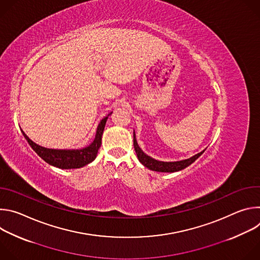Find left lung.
<instances>
[{"mask_svg":"<svg viewBox=\"0 0 260 260\" xmlns=\"http://www.w3.org/2000/svg\"><path fill=\"white\" fill-rule=\"evenodd\" d=\"M134 147H135V150H136L139 161L142 165H144V167L148 168L151 171L162 172V173H174V172H178V171H181L185 168H187L192 162H194L205 151V150H203L202 152L193 155L190 158L179 160V161H159V160H156V159L150 157L149 155H147L143 152V150L138 145L135 132H134Z\"/></svg>","mask_w":260,"mask_h":260,"instance_id":"left-lung-1","label":"left lung"}]
</instances>
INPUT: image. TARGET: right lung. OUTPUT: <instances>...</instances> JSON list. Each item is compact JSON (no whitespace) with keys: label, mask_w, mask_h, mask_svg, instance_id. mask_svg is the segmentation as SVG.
I'll use <instances>...</instances> for the list:
<instances>
[{"label":"right lung","mask_w":260,"mask_h":260,"mask_svg":"<svg viewBox=\"0 0 260 260\" xmlns=\"http://www.w3.org/2000/svg\"><path fill=\"white\" fill-rule=\"evenodd\" d=\"M111 114H112V112L108 114L106 117H104L99 123L95 138L91 142V144L84 148H81V149H49V148L42 147L32 142L24 134L23 131H21V133L24 136L27 143L29 144V146L32 148V150L47 164L63 170L79 169L90 164L95 159L99 148L102 144V136L105 129L108 116Z\"/></svg>","instance_id":"right-lung-1"}]
</instances>
